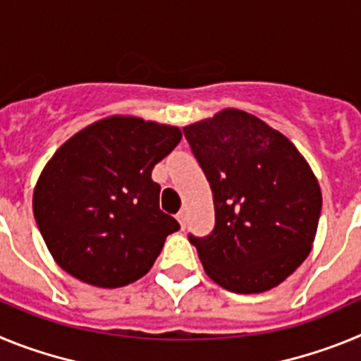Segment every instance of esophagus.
<instances>
[{
	"label": "esophagus",
	"mask_w": 361,
	"mask_h": 361,
	"mask_svg": "<svg viewBox=\"0 0 361 361\" xmlns=\"http://www.w3.org/2000/svg\"><path fill=\"white\" fill-rule=\"evenodd\" d=\"M177 220H178V224L184 228V226H186V212H178Z\"/></svg>",
	"instance_id": "1"
}]
</instances>
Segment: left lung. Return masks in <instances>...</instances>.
<instances>
[{
  "mask_svg": "<svg viewBox=\"0 0 361 361\" xmlns=\"http://www.w3.org/2000/svg\"><path fill=\"white\" fill-rule=\"evenodd\" d=\"M183 130L215 204L213 231L190 235L206 275L240 295L276 288L317 237L322 191L311 166L283 133L237 108Z\"/></svg>",
  "mask_w": 361,
  "mask_h": 361,
  "instance_id": "left-lung-1",
  "label": "left lung"
}]
</instances>
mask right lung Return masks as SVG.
Instances as JSON below:
<instances>
[{"instance_id": "add662e5", "label": "right lung", "mask_w": 361, "mask_h": 361, "mask_svg": "<svg viewBox=\"0 0 361 361\" xmlns=\"http://www.w3.org/2000/svg\"><path fill=\"white\" fill-rule=\"evenodd\" d=\"M177 126L110 116L57 148L34 188L32 208L59 266L85 283L116 289L152 269L173 216L159 208L153 166L173 152Z\"/></svg>"}]
</instances>
